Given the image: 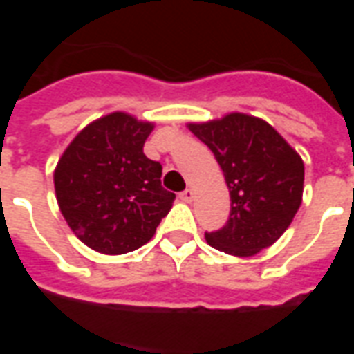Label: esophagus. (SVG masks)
<instances>
[{
	"label": "esophagus",
	"mask_w": 354,
	"mask_h": 354,
	"mask_svg": "<svg viewBox=\"0 0 354 354\" xmlns=\"http://www.w3.org/2000/svg\"><path fill=\"white\" fill-rule=\"evenodd\" d=\"M180 199L184 201V203H192L195 199V192L193 189H185V192L180 193Z\"/></svg>",
	"instance_id": "1"
}]
</instances>
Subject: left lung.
Masks as SVG:
<instances>
[{
    "instance_id": "1",
    "label": "left lung",
    "mask_w": 354,
    "mask_h": 354,
    "mask_svg": "<svg viewBox=\"0 0 354 354\" xmlns=\"http://www.w3.org/2000/svg\"><path fill=\"white\" fill-rule=\"evenodd\" d=\"M187 127L210 147L230 187V220L222 230L205 233L208 245L239 258L273 245L301 205V157L260 117L227 113Z\"/></svg>"
}]
</instances>
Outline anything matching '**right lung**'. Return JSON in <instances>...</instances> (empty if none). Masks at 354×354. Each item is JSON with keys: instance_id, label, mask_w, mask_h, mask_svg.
Masks as SVG:
<instances>
[{"instance_id": "1", "label": "right lung", "mask_w": 354, "mask_h": 354, "mask_svg": "<svg viewBox=\"0 0 354 354\" xmlns=\"http://www.w3.org/2000/svg\"><path fill=\"white\" fill-rule=\"evenodd\" d=\"M153 123L113 111L96 119L66 147L55 169L60 212L81 243L100 254L146 245L172 208L162 167L144 155Z\"/></svg>"}]
</instances>
